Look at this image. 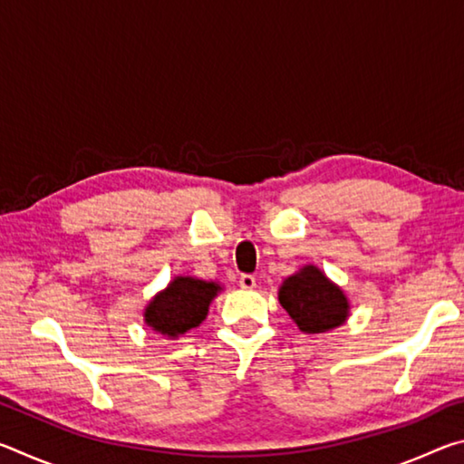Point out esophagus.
Returning <instances> with one entry per match:
<instances>
[{
    "label": "esophagus",
    "mask_w": 464,
    "mask_h": 464,
    "mask_svg": "<svg viewBox=\"0 0 464 464\" xmlns=\"http://www.w3.org/2000/svg\"><path fill=\"white\" fill-rule=\"evenodd\" d=\"M239 286L243 290H254L256 288V278L251 274H241L239 276Z\"/></svg>",
    "instance_id": "esophagus-1"
}]
</instances>
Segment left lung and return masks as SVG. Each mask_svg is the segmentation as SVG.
<instances>
[{
	"mask_svg": "<svg viewBox=\"0 0 464 464\" xmlns=\"http://www.w3.org/2000/svg\"><path fill=\"white\" fill-rule=\"evenodd\" d=\"M278 301L304 334H324L345 324L350 303L317 266H303L278 290Z\"/></svg>",
	"mask_w": 464,
	"mask_h": 464,
	"instance_id": "obj_1",
	"label": "left lung"
}]
</instances>
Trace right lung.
<instances>
[{"label": "right lung", "instance_id": "1", "mask_svg": "<svg viewBox=\"0 0 464 464\" xmlns=\"http://www.w3.org/2000/svg\"><path fill=\"white\" fill-rule=\"evenodd\" d=\"M221 285L194 276H176L166 290L157 293L145 307V324L153 332L176 340L188 329L198 327L208 315L210 301Z\"/></svg>", "mask_w": 464, "mask_h": 464}]
</instances>
